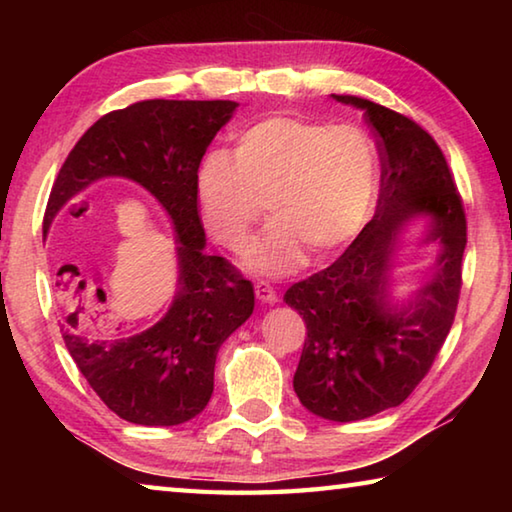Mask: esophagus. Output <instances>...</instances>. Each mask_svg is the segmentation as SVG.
<instances>
[{"mask_svg": "<svg viewBox=\"0 0 512 512\" xmlns=\"http://www.w3.org/2000/svg\"><path fill=\"white\" fill-rule=\"evenodd\" d=\"M255 296L262 302H268V305H275V302H277V291L268 282H257L255 284Z\"/></svg>", "mask_w": 512, "mask_h": 512, "instance_id": "obj_1", "label": "esophagus"}]
</instances>
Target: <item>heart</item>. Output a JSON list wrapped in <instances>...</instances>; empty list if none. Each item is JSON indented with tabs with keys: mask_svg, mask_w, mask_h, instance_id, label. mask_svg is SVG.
I'll use <instances>...</instances> for the list:
<instances>
[{
	"mask_svg": "<svg viewBox=\"0 0 512 512\" xmlns=\"http://www.w3.org/2000/svg\"><path fill=\"white\" fill-rule=\"evenodd\" d=\"M379 187L370 137L357 126L277 115L241 131L232 155L212 151L196 173V203L207 235L241 253L268 210V223L246 253L259 275H287L307 250L325 257L368 223Z\"/></svg>",
	"mask_w": 512,
	"mask_h": 512,
	"instance_id": "heart-1",
	"label": "heart"
}]
</instances>
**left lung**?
<instances>
[{
	"mask_svg": "<svg viewBox=\"0 0 512 512\" xmlns=\"http://www.w3.org/2000/svg\"><path fill=\"white\" fill-rule=\"evenodd\" d=\"M381 151L377 212L325 271L284 293L307 325L293 391L309 413L357 422L400 406L427 375L454 323L467 244L463 201L440 146L413 119L350 94ZM428 219L423 243H440L430 280L397 301L390 291L401 232Z\"/></svg>",
	"mask_w": 512,
	"mask_h": 512,
	"instance_id": "obj_1",
	"label": "left lung"
}]
</instances>
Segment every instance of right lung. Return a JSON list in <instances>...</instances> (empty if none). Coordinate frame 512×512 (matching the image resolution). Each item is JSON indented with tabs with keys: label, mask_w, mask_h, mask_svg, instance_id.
Returning <instances> with one entry per match:
<instances>
[{
	"label": "right lung",
	"mask_w": 512,
	"mask_h": 512,
	"mask_svg": "<svg viewBox=\"0 0 512 512\" xmlns=\"http://www.w3.org/2000/svg\"><path fill=\"white\" fill-rule=\"evenodd\" d=\"M237 101L151 99L103 115L58 171L45 223L101 178L142 185L176 230L178 287L158 323L137 334L112 332L92 309L88 325L65 318L60 332L76 366L103 404L144 427H173L196 418L214 391V363L225 339L255 309L253 284L228 259L205 253L196 173L214 135ZM101 302L106 293L99 291Z\"/></svg>",
	"instance_id": "1"
}]
</instances>
